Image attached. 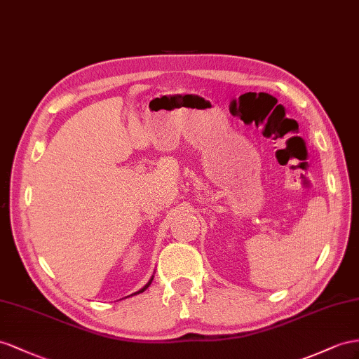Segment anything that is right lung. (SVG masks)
I'll return each instance as SVG.
<instances>
[{
  "mask_svg": "<svg viewBox=\"0 0 359 359\" xmlns=\"http://www.w3.org/2000/svg\"><path fill=\"white\" fill-rule=\"evenodd\" d=\"M151 280H153V279H150V282H149V283H147V285H145V287H144V288H141V290H140V291H137V292H135V294H140V292H144V291H145V290H147V288H149V287H150V283H151ZM132 296H133V294H132Z\"/></svg>",
  "mask_w": 359,
  "mask_h": 359,
  "instance_id": "right-lung-1",
  "label": "right lung"
}]
</instances>
